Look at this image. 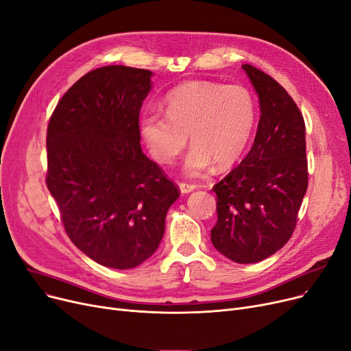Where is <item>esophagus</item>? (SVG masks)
Returning a JSON list of instances; mask_svg holds the SVG:
<instances>
[{
	"label": "esophagus",
	"instance_id": "1",
	"mask_svg": "<svg viewBox=\"0 0 351 351\" xmlns=\"http://www.w3.org/2000/svg\"><path fill=\"white\" fill-rule=\"evenodd\" d=\"M180 190H181V193L182 194H189V193H191V191H194L195 189H197V186L195 184H189V182H180Z\"/></svg>",
	"mask_w": 351,
	"mask_h": 351
}]
</instances>
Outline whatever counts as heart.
I'll use <instances>...</instances> for the list:
<instances>
[{
    "instance_id": "obj_1",
    "label": "heart",
    "mask_w": 351,
    "mask_h": 351,
    "mask_svg": "<svg viewBox=\"0 0 351 351\" xmlns=\"http://www.w3.org/2000/svg\"><path fill=\"white\" fill-rule=\"evenodd\" d=\"M165 115L148 112L140 134L152 157L171 164L184 152L189 136L194 147L184 170L190 176L236 164L247 148L256 124V101L243 86L193 80L174 87L164 98Z\"/></svg>"
}]
</instances>
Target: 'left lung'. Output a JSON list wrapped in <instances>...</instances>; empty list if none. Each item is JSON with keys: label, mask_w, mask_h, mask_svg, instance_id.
<instances>
[{"label": "left lung", "mask_w": 351, "mask_h": 351, "mask_svg": "<svg viewBox=\"0 0 351 351\" xmlns=\"http://www.w3.org/2000/svg\"><path fill=\"white\" fill-rule=\"evenodd\" d=\"M261 117L245 158L213 187L217 223L211 243L227 258L250 264L270 257L293 236L308 186L306 124L278 82L250 64Z\"/></svg>", "instance_id": "8db88e82"}]
</instances>
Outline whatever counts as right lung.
Masks as SVG:
<instances>
[{
  "instance_id": "add662e5",
  "label": "right lung",
  "mask_w": 351,
  "mask_h": 351,
  "mask_svg": "<svg viewBox=\"0 0 351 351\" xmlns=\"http://www.w3.org/2000/svg\"><path fill=\"white\" fill-rule=\"evenodd\" d=\"M152 71L107 65L82 75L47 128L45 184L70 240L95 263L132 269L158 248L180 189L140 144Z\"/></svg>"
}]
</instances>
